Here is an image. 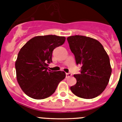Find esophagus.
<instances>
[{
    "label": "esophagus",
    "instance_id": "obj_1",
    "mask_svg": "<svg viewBox=\"0 0 122 122\" xmlns=\"http://www.w3.org/2000/svg\"><path fill=\"white\" fill-rule=\"evenodd\" d=\"M71 76H72L71 73H66V78H68V77H71Z\"/></svg>",
    "mask_w": 122,
    "mask_h": 122
}]
</instances>
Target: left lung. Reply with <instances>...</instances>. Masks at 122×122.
Instances as JSON below:
<instances>
[{
	"label": "left lung",
	"instance_id": "1",
	"mask_svg": "<svg viewBox=\"0 0 122 122\" xmlns=\"http://www.w3.org/2000/svg\"><path fill=\"white\" fill-rule=\"evenodd\" d=\"M81 74H74L77 82L70 90L78 97L92 99L100 95L108 84L112 68L109 57L97 40L82 35L67 38Z\"/></svg>",
	"mask_w": 122,
	"mask_h": 122
}]
</instances>
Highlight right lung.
I'll use <instances>...</instances> for the list:
<instances>
[{
    "label": "right lung",
    "mask_w": 122,
    "mask_h": 122,
    "mask_svg": "<svg viewBox=\"0 0 122 122\" xmlns=\"http://www.w3.org/2000/svg\"><path fill=\"white\" fill-rule=\"evenodd\" d=\"M65 39L52 35L36 36L20 49L15 62L17 81L29 97L35 100L49 97L65 78L64 71H52L48 68L52 62L53 50L63 45Z\"/></svg>",
    "instance_id": "1"
}]
</instances>
